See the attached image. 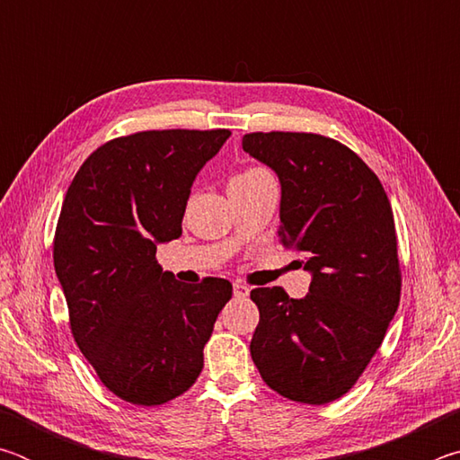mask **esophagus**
I'll use <instances>...</instances> for the list:
<instances>
[{"label": "esophagus", "instance_id": "1", "mask_svg": "<svg viewBox=\"0 0 460 460\" xmlns=\"http://www.w3.org/2000/svg\"><path fill=\"white\" fill-rule=\"evenodd\" d=\"M233 294H235V298H247L249 288L243 284H233Z\"/></svg>", "mask_w": 460, "mask_h": 460}]
</instances>
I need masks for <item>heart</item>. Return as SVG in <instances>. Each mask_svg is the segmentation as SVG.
Here are the masks:
<instances>
[{
	"label": "heart",
	"mask_w": 460,
	"mask_h": 460,
	"mask_svg": "<svg viewBox=\"0 0 460 460\" xmlns=\"http://www.w3.org/2000/svg\"><path fill=\"white\" fill-rule=\"evenodd\" d=\"M263 172H266V170H261V168H249V170H245V172H239V174H235V176H233L229 182L245 181V178H253V176H260V174H263Z\"/></svg>",
	"instance_id": "obj_1"
}]
</instances>
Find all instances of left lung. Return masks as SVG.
<instances>
[{"mask_svg":"<svg viewBox=\"0 0 460 460\" xmlns=\"http://www.w3.org/2000/svg\"><path fill=\"white\" fill-rule=\"evenodd\" d=\"M241 146L276 172L279 243L313 276L305 298L252 290L260 324L249 351L274 392L323 406L355 385L398 310L392 205L371 168L331 137L258 131Z\"/></svg>","mask_w":460,"mask_h":460,"instance_id":"1","label":"left lung"}]
</instances>
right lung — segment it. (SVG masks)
<instances>
[{
	"instance_id": "1",
	"label": "right lung",
	"mask_w": 460,
	"mask_h": 460,
	"mask_svg": "<svg viewBox=\"0 0 460 460\" xmlns=\"http://www.w3.org/2000/svg\"><path fill=\"white\" fill-rule=\"evenodd\" d=\"M229 129L139 131L97 147L62 202L54 270L73 337L118 398L160 406L202 371V349L233 288L223 278L182 284L155 261L182 235L197 174Z\"/></svg>"
}]
</instances>
